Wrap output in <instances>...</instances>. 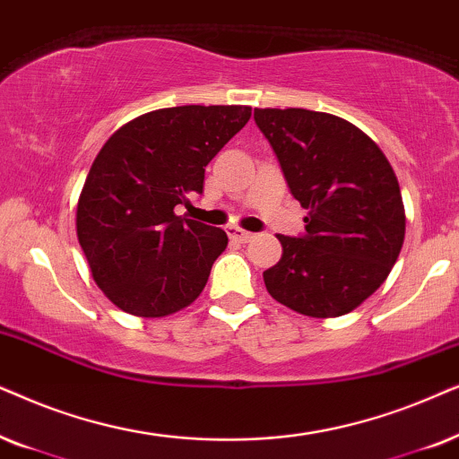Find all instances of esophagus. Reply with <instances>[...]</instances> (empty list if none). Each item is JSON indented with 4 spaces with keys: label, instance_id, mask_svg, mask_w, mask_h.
Masks as SVG:
<instances>
[{
    "label": "esophagus",
    "instance_id": "esophagus-1",
    "mask_svg": "<svg viewBox=\"0 0 459 459\" xmlns=\"http://www.w3.org/2000/svg\"><path fill=\"white\" fill-rule=\"evenodd\" d=\"M229 237L233 241H239V243H249L254 239V233H249V230H241V229H230L229 230Z\"/></svg>",
    "mask_w": 459,
    "mask_h": 459
}]
</instances>
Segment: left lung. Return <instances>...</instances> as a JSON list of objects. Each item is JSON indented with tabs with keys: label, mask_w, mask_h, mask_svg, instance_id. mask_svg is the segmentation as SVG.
I'll list each match as a JSON object with an SVG mask.
<instances>
[{
	"label": "left lung",
	"mask_w": 459,
	"mask_h": 459,
	"mask_svg": "<svg viewBox=\"0 0 459 459\" xmlns=\"http://www.w3.org/2000/svg\"><path fill=\"white\" fill-rule=\"evenodd\" d=\"M293 197L308 210L307 233L277 235L283 255L264 271L266 290L296 313H351L393 271L405 239L399 180L357 126L307 108H255Z\"/></svg>",
	"instance_id": "8db88e82"
}]
</instances>
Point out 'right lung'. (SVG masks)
Masks as SVG:
<instances>
[{
  "mask_svg": "<svg viewBox=\"0 0 459 459\" xmlns=\"http://www.w3.org/2000/svg\"><path fill=\"white\" fill-rule=\"evenodd\" d=\"M249 117V107L159 108L98 152L77 204V239L115 307L166 316L197 300L229 237L176 207L204 193L205 166Z\"/></svg>",
  "mask_w": 459,
  "mask_h": 459,
  "instance_id": "right-lung-1",
  "label": "right lung"
}]
</instances>
